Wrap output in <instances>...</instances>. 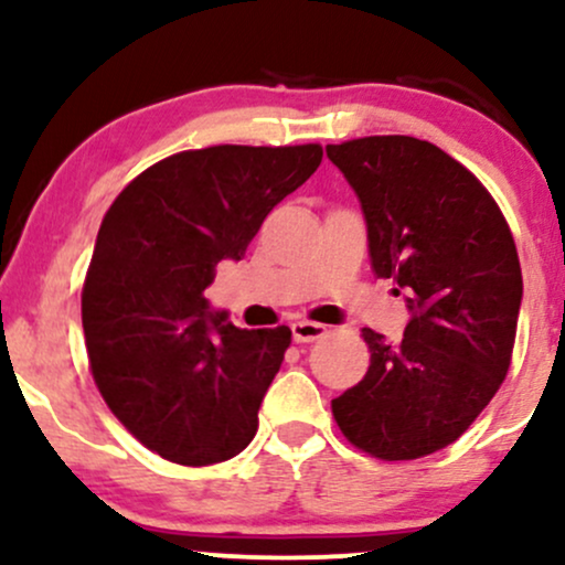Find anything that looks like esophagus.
<instances>
[{"instance_id":"34e87169","label":"esophagus","mask_w":565,"mask_h":565,"mask_svg":"<svg viewBox=\"0 0 565 565\" xmlns=\"http://www.w3.org/2000/svg\"><path fill=\"white\" fill-rule=\"evenodd\" d=\"M323 334H327V327H321V323H316V321L291 323V337H295V342H313Z\"/></svg>"}]
</instances>
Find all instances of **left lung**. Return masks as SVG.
Masks as SVG:
<instances>
[{"label":"left lung","mask_w":565,"mask_h":565,"mask_svg":"<svg viewBox=\"0 0 565 565\" xmlns=\"http://www.w3.org/2000/svg\"><path fill=\"white\" fill-rule=\"evenodd\" d=\"M327 157L361 201L374 274L412 313L398 342L364 329L369 372L332 414L372 457H425L462 436L508 374L523 300L515 242L476 174L433 142L372 135Z\"/></svg>","instance_id":"left-lung-1"}]
</instances>
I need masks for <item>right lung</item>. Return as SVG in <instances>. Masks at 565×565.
Segmentation results:
<instances>
[{"mask_svg": "<svg viewBox=\"0 0 565 565\" xmlns=\"http://www.w3.org/2000/svg\"><path fill=\"white\" fill-rule=\"evenodd\" d=\"M321 146H212L148 167L103 217L82 291L97 391L159 457L204 468L249 446L289 327L242 329L204 289L242 260Z\"/></svg>", "mask_w": 565, "mask_h": 565, "instance_id": "obj_1", "label": "right lung"}]
</instances>
